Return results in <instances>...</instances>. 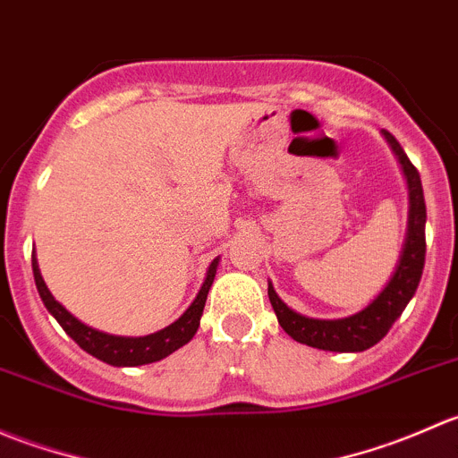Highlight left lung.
Instances as JSON below:
<instances>
[{
  "label": "left lung",
  "instance_id": "left-lung-1",
  "mask_svg": "<svg viewBox=\"0 0 458 458\" xmlns=\"http://www.w3.org/2000/svg\"><path fill=\"white\" fill-rule=\"evenodd\" d=\"M387 143L394 150L410 191V212H408V233H405L403 250L396 263V270L386 288L378 293L370 306L361 312L345 318H310L299 312L290 310L279 294L275 293L272 284H267V297H270L272 310H275L279 326L299 344L310 348L330 350V352H363L387 335L392 323L401 317L410 299L419 288L426 263V199L419 170L408 159L401 143L387 131H383Z\"/></svg>",
  "mask_w": 458,
  "mask_h": 458
}]
</instances>
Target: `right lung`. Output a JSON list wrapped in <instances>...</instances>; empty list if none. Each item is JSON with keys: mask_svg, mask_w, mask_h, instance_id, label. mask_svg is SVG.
I'll return each mask as SVG.
<instances>
[{"mask_svg": "<svg viewBox=\"0 0 458 458\" xmlns=\"http://www.w3.org/2000/svg\"><path fill=\"white\" fill-rule=\"evenodd\" d=\"M216 266H219V259H215V261L210 263V267H208L206 281H203L199 294H197L195 301L191 303V308H188L177 321L170 323L168 327L146 336H114L86 326V323H81L80 318L72 317L62 303L55 301V297L50 294V290L46 288L44 279H41L37 259L32 257V275H35L37 293H39L41 301H44V306L48 308L50 315L57 318L59 326L66 330V335L71 336L81 350H86L88 354H92V357L99 359V361L108 363V366H117V368L146 366V363L161 361V359L173 354L174 350L186 345L188 341L195 336L197 327H199V318L203 315V306H206L208 290H210L212 281H215Z\"/></svg>", "mask_w": 458, "mask_h": 458, "instance_id": "add662e5", "label": "right lung"}]
</instances>
